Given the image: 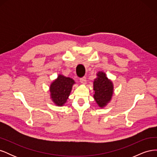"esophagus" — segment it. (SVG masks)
<instances>
[{
	"label": "esophagus",
	"instance_id": "34e87169",
	"mask_svg": "<svg viewBox=\"0 0 157 157\" xmlns=\"http://www.w3.org/2000/svg\"><path fill=\"white\" fill-rule=\"evenodd\" d=\"M80 82H81L82 84H86V78L85 77H83L80 78Z\"/></svg>",
	"mask_w": 157,
	"mask_h": 157
}]
</instances>
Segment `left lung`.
Wrapping results in <instances>:
<instances>
[{"mask_svg":"<svg viewBox=\"0 0 157 157\" xmlns=\"http://www.w3.org/2000/svg\"><path fill=\"white\" fill-rule=\"evenodd\" d=\"M98 77L94 81V98L100 107L110 101L113 94V84L103 72H98Z\"/></svg>","mask_w":157,"mask_h":157,"instance_id":"obj_1","label":"left lung"}]
</instances>
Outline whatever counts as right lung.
I'll return each mask as SVG.
<instances>
[{
	"instance_id": "right-lung-1",
	"label": "right lung",
	"mask_w": 157,
	"mask_h": 157,
	"mask_svg": "<svg viewBox=\"0 0 157 157\" xmlns=\"http://www.w3.org/2000/svg\"><path fill=\"white\" fill-rule=\"evenodd\" d=\"M75 83L72 78L65 77L61 75H58V78L51 84L50 87V96L56 105L58 106L64 105Z\"/></svg>"
}]
</instances>
